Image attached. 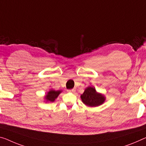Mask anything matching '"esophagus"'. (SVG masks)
Segmentation results:
<instances>
[{
	"label": "esophagus",
	"instance_id": "34e87169",
	"mask_svg": "<svg viewBox=\"0 0 146 146\" xmlns=\"http://www.w3.org/2000/svg\"><path fill=\"white\" fill-rule=\"evenodd\" d=\"M68 92H71V93H74V92L76 91V88H73L72 89H68Z\"/></svg>",
	"mask_w": 146,
	"mask_h": 146
}]
</instances>
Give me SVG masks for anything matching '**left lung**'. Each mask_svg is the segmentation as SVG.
<instances>
[{
  "label": "left lung",
  "mask_w": 146,
  "mask_h": 146,
  "mask_svg": "<svg viewBox=\"0 0 146 146\" xmlns=\"http://www.w3.org/2000/svg\"><path fill=\"white\" fill-rule=\"evenodd\" d=\"M82 102L87 106H98L104 102L106 98L101 93H97L93 87H88L81 95Z\"/></svg>",
  "instance_id": "8db88e82"
}]
</instances>
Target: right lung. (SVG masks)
Wrapping results in <instances>:
<instances>
[{
    "label": "right lung",
    "mask_w": 146,
    "mask_h": 146,
    "mask_svg": "<svg viewBox=\"0 0 146 146\" xmlns=\"http://www.w3.org/2000/svg\"><path fill=\"white\" fill-rule=\"evenodd\" d=\"M61 91H55L51 89L47 93V95L45 96V99L46 102H54L55 100L57 98L59 94L61 93Z\"/></svg>",
    "instance_id": "add662e5"
}]
</instances>
